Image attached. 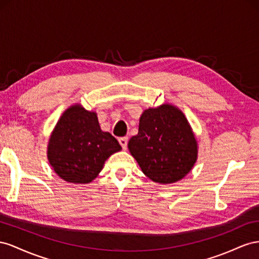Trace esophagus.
<instances>
[{
    "instance_id": "esophagus-1",
    "label": "esophagus",
    "mask_w": 259,
    "mask_h": 259,
    "mask_svg": "<svg viewBox=\"0 0 259 259\" xmlns=\"http://www.w3.org/2000/svg\"><path fill=\"white\" fill-rule=\"evenodd\" d=\"M118 141H119V144L121 145V147L123 150L127 149V145H128V138L127 137H122L118 139Z\"/></svg>"
}]
</instances>
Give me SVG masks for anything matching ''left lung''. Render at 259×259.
Here are the masks:
<instances>
[{"mask_svg":"<svg viewBox=\"0 0 259 259\" xmlns=\"http://www.w3.org/2000/svg\"><path fill=\"white\" fill-rule=\"evenodd\" d=\"M128 147L144 175L162 184L182 179L197 158L196 140L187 118L169 104L144 110Z\"/></svg>","mask_w":259,"mask_h":259,"instance_id":"8db88e82","label":"left lung"}]
</instances>
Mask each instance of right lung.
<instances>
[{
    "instance_id": "add662e5",
    "label": "right lung",
    "mask_w": 259,
    "mask_h": 259,
    "mask_svg": "<svg viewBox=\"0 0 259 259\" xmlns=\"http://www.w3.org/2000/svg\"><path fill=\"white\" fill-rule=\"evenodd\" d=\"M120 150L117 140L101 130L97 114L75 105L58 120L50 139L48 157L65 181L89 183L97 178L110 155Z\"/></svg>"
}]
</instances>
